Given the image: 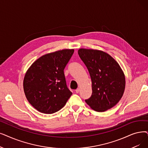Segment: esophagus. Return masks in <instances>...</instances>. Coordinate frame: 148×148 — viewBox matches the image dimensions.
Instances as JSON below:
<instances>
[{"label":"esophagus","instance_id":"esophagus-1","mask_svg":"<svg viewBox=\"0 0 148 148\" xmlns=\"http://www.w3.org/2000/svg\"><path fill=\"white\" fill-rule=\"evenodd\" d=\"M75 92L76 93H79L80 92V89L79 88H77L76 90H75Z\"/></svg>","mask_w":148,"mask_h":148}]
</instances>
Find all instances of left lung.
<instances>
[{"label": "left lung", "instance_id": "obj_1", "mask_svg": "<svg viewBox=\"0 0 148 148\" xmlns=\"http://www.w3.org/2000/svg\"><path fill=\"white\" fill-rule=\"evenodd\" d=\"M92 81V93L85 100L92 110L103 112L114 107L123 95L125 77L119 63L108 54L97 49H79Z\"/></svg>", "mask_w": 148, "mask_h": 148}]
</instances>
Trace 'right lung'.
Instances as JSON below:
<instances>
[{"instance_id":"add662e5","label":"right lung","mask_w":148,"mask_h":148,"mask_svg":"<svg viewBox=\"0 0 148 148\" xmlns=\"http://www.w3.org/2000/svg\"><path fill=\"white\" fill-rule=\"evenodd\" d=\"M74 50L62 49L43 55L29 68L23 90L29 103L42 113L53 114L65 105L72 95L64 74Z\"/></svg>"}]
</instances>
